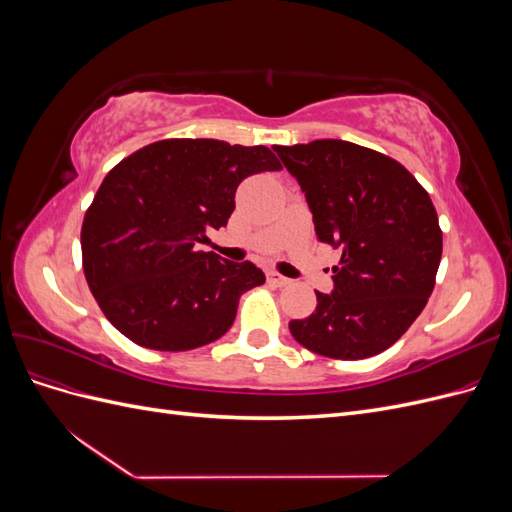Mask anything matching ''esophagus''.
<instances>
[{"instance_id": "esophagus-1", "label": "esophagus", "mask_w": 512, "mask_h": 512, "mask_svg": "<svg viewBox=\"0 0 512 512\" xmlns=\"http://www.w3.org/2000/svg\"><path fill=\"white\" fill-rule=\"evenodd\" d=\"M267 280H269L273 286H277V288H282V286H288V284H290L288 277H284V275H280V273H269Z\"/></svg>"}]
</instances>
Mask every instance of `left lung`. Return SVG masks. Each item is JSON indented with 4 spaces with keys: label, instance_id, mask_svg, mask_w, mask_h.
Returning a JSON list of instances; mask_svg holds the SVG:
<instances>
[{
    "label": "left lung",
    "instance_id": "left-lung-1",
    "mask_svg": "<svg viewBox=\"0 0 512 512\" xmlns=\"http://www.w3.org/2000/svg\"><path fill=\"white\" fill-rule=\"evenodd\" d=\"M305 192L320 241L342 247L331 294L290 320L297 342L329 359L359 361L391 348L436 286L442 230L427 190L380 151L348 141L275 145Z\"/></svg>",
    "mask_w": 512,
    "mask_h": 512
}]
</instances>
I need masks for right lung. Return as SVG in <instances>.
Here are the masks:
<instances>
[{
    "mask_svg": "<svg viewBox=\"0 0 512 512\" xmlns=\"http://www.w3.org/2000/svg\"><path fill=\"white\" fill-rule=\"evenodd\" d=\"M280 168L262 145L166 138L108 170L81 228L85 280L108 322L162 352L220 339L265 273L198 243L226 226L245 177Z\"/></svg>",
    "mask_w": 512,
    "mask_h": 512,
    "instance_id": "1",
    "label": "right lung"
}]
</instances>
